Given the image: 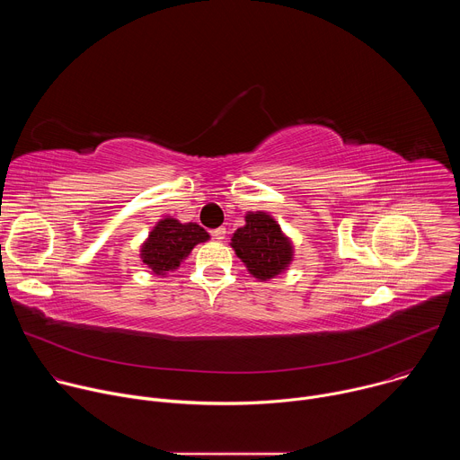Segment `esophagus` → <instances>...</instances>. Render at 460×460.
<instances>
[{
  "label": "esophagus",
  "instance_id": "34e87169",
  "mask_svg": "<svg viewBox=\"0 0 460 460\" xmlns=\"http://www.w3.org/2000/svg\"><path fill=\"white\" fill-rule=\"evenodd\" d=\"M226 233H227V231H226V227H218V229H215V231H213V238H215V240H218V242H222V240L226 238Z\"/></svg>",
  "mask_w": 460,
  "mask_h": 460
}]
</instances>
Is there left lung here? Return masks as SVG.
Wrapping results in <instances>:
<instances>
[{
    "label": "left lung",
    "mask_w": 460,
    "mask_h": 460,
    "mask_svg": "<svg viewBox=\"0 0 460 460\" xmlns=\"http://www.w3.org/2000/svg\"><path fill=\"white\" fill-rule=\"evenodd\" d=\"M231 247L243 261L247 271L260 282L271 280L284 273L293 261V242L264 211H249L245 226L238 227L231 236Z\"/></svg>",
    "instance_id": "left-lung-1"
}]
</instances>
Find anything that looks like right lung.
<instances>
[{
  "label": "right lung",
  "instance_id": "right-lung-1",
  "mask_svg": "<svg viewBox=\"0 0 460 460\" xmlns=\"http://www.w3.org/2000/svg\"><path fill=\"white\" fill-rule=\"evenodd\" d=\"M209 240V233L196 222L181 224L172 217H165L149 233L140 247L144 266L153 275H167L180 268L194 245Z\"/></svg>",
  "mask_w": 460,
  "mask_h": 460
}]
</instances>
